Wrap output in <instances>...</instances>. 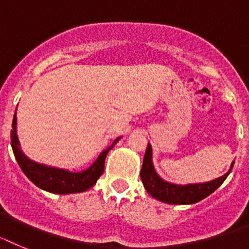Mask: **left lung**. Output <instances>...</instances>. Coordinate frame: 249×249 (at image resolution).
Returning <instances> with one entry per match:
<instances>
[{"instance_id": "8db88e82", "label": "left lung", "mask_w": 249, "mask_h": 249, "mask_svg": "<svg viewBox=\"0 0 249 249\" xmlns=\"http://www.w3.org/2000/svg\"><path fill=\"white\" fill-rule=\"evenodd\" d=\"M234 161H232L231 168L224 176L205 183H196V184H174L164 180L159 177L153 165V150L151 145L148 144L145 150L144 160H142L140 178H142L144 188L153 198L168 203V204H194L211 196L215 189L223 184L229 173L232 172Z\"/></svg>"}]
</instances>
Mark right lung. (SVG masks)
Segmentation results:
<instances>
[{"label": "right lung", "instance_id": "1", "mask_svg": "<svg viewBox=\"0 0 249 249\" xmlns=\"http://www.w3.org/2000/svg\"><path fill=\"white\" fill-rule=\"evenodd\" d=\"M120 140V138L114 140L111 145L104 151H101L98 159L91 164L90 168L83 170V172H70L68 169L49 166L45 164L37 163L31 160L30 158L25 155L21 150L20 142L17 138V118L16 112L14 115L12 122V130H11V146L14 150L15 158L20 165L21 170L25 173V176L41 189L55 194H71L81 193L85 190L90 189L92 185L96 184L98 179L104 173L105 166V158L110 149L115 145Z\"/></svg>", "mask_w": 249, "mask_h": 249}]
</instances>
